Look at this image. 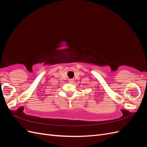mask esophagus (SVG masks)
Instances as JSON below:
<instances>
[{"label": "esophagus", "instance_id": "esophagus-1", "mask_svg": "<svg viewBox=\"0 0 147 147\" xmlns=\"http://www.w3.org/2000/svg\"><path fill=\"white\" fill-rule=\"evenodd\" d=\"M69 83H72L74 82V79H69Z\"/></svg>", "mask_w": 147, "mask_h": 147}]
</instances>
